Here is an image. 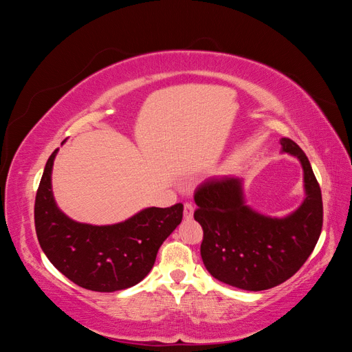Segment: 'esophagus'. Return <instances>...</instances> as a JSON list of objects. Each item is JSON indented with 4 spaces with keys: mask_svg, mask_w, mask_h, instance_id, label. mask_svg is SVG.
Wrapping results in <instances>:
<instances>
[{
    "mask_svg": "<svg viewBox=\"0 0 352 352\" xmlns=\"http://www.w3.org/2000/svg\"><path fill=\"white\" fill-rule=\"evenodd\" d=\"M192 216H194V206L190 204V202H186L184 207V217L186 220H189V219H192Z\"/></svg>",
    "mask_w": 352,
    "mask_h": 352,
    "instance_id": "esophagus-1",
    "label": "esophagus"
}]
</instances>
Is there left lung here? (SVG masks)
I'll use <instances>...</instances> for the list:
<instances>
[{
	"label": "left lung",
	"instance_id": "obj_1",
	"mask_svg": "<svg viewBox=\"0 0 352 352\" xmlns=\"http://www.w3.org/2000/svg\"><path fill=\"white\" fill-rule=\"evenodd\" d=\"M282 153L300 160L305 198L285 217L247 206L239 177L206 180L195 190V220L204 230L201 257L217 280L245 291H264L287 280L310 257L323 226L322 190L304 151L289 138Z\"/></svg>",
	"mask_w": 352,
	"mask_h": 352
}]
</instances>
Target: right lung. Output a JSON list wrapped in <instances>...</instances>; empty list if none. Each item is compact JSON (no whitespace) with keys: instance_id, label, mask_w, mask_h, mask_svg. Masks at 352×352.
<instances>
[{"instance_id":"obj_1","label":"right lung","mask_w":352,"mask_h":352,"mask_svg":"<svg viewBox=\"0 0 352 352\" xmlns=\"http://www.w3.org/2000/svg\"><path fill=\"white\" fill-rule=\"evenodd\" d=\"M57 153L48 158L35 198V229L42 251L58 272L85 289L114 292L140 283L153 269L158 248L182 221L184 206L148 207L116 225L74 221L52 195Z\"/></svg>"}]
</instances>
